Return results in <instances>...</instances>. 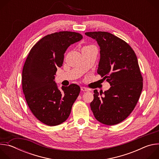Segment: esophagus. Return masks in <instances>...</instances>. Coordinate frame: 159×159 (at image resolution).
I'll return each mask as SVG.
<instances>
[{
	"label": "esophagus",
	"mask_w": 159,
	"mask_h": 159,
	"mask_svg": "<svg viewBox=\"0 0 159 159\" xmlns=\"http://www.w3.org/2000/svg\"><path fill=\"white\" fill-rule=\"evenodd\" d=\"M80 89H81L82 91H85V92H89V89H87L86 87H82L80 88Z\"/></svg>",
	"instance_id": "esophagus-1"
}]
</instances>
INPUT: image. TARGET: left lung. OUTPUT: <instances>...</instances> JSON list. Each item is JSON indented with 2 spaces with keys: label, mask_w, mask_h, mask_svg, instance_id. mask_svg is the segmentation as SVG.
<instances>
[{
  "label": "left lung",
  "mask_w": 159,
  "mask_h": 159,
  "mask_svg": "<svg viewBox=\"0 0 159 159\" xmlns=\"http://www.w3.org/2000/svg\"><path fill=\"white\" fill-rule=\"evenodd\" d=\"M85 34L98 42L100 47L98 74L111 85L104 96L94 91L90 109L100 123L118 124L133 111L143 89L137 57L127 43L111 33L95 31Z\"/></svg>",
  "instance_id": "1"
}]
</instances>
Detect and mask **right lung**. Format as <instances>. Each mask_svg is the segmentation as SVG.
Segmentation results:
<instances>
[{
	"mask_svg": "<svg viewBox=\"0 0 159 159\" xmlns=\"http://www.w3.org/2000/svg\"><path fill=\"white\" fill-rule=\"evenodd\" d=\"M82 38L71 31L48 34L34 45L26 60L22 74V90L31 111L45 125L53 126L65 121L79 96L78 85L62 86L60 90L54 79L66 49Z\"/></svg>",
	"mask_w": 159,
	"mask_h": 159,
	"instance_id": "right-lung-1",
	"label": "right lung"
}]
</instances>
